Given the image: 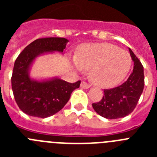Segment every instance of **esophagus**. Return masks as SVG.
Here are the masks:
<instances>
[{
	"mask_svg": "<svg viewBox=\"0 0 157 157\" xmlns=\"http://www.w3.org/2000/svg\"><path fill=\"white\" fill-rule=\"evenodd\" d=\"M81 87L83 89H89L90 87V84H88L86 82L83 81L81 82Z\"/></svg>",
	"mask_w": 157,
	"mask_h": 157,
	"instance_id": "esophagus-1",
	"label": "esophagus"
}]
</instances>
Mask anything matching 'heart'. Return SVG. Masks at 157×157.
Returning <instances> with one entry per match:
<instances>
[{"instance_id": "heart-1", "label": "heart", "mask_w": 157, "mask_h": 157, "mask_svg": "<svg viewBox=\"0 0 157 157\" xmlns=\"http://www.w3.org/2000/svg\"><path fill=\"white\" fill-rule=\"evenodd\" d=\"M75 59L78 70H90L93 82L102 87L119 84L129 72L132 62L128 52L109 43L82 45Z\"/></svg>"}]
</instances>
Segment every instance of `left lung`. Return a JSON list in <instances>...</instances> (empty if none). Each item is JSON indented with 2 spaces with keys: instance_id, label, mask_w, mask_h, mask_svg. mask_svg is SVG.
Masks as SVG:
<instances>
[{
  "instance_id": "left-lung-1",
  "label": "left lung",
  "mask_w": 157,
  "mask_h": 157,
  "mask_svg": "<svg viewBox=\"0 0 157 157\" xmlns=\"http://www.w3.org/2000/svg\"><path fill=\"white\" fill-rule=\"evenodd\" d=\"M134 61V68L125 82L112 89L104 90L102 99L92 104L94 111L109 120H116L128 116L135 109L145 86L143 66L129 48Z\"/></svg>"
}]
</instances>
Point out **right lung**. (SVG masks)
Instances as JSON below:
<instances>
[{
	"mask_svg": "<svg viewBox=\"0 0 157 157\" xmlns=\"http://www.w3.org/2000/svg\"><path fill=\"white\" fill-rule=\"evenodd\" d=\"M67 39L63 37L39 38L22 51L16 58L12 75L14 98L20 110L29 116L46 118L61 110L81 81L74 83L55 78L37 82L29 77V67L36 56L46 52H63Z\"/></svg>",
	"mask_w": 157,
	"mask_h": 157,
	"instance_id": "obj_1",
	"label": "right lung"
}]
</instances>
